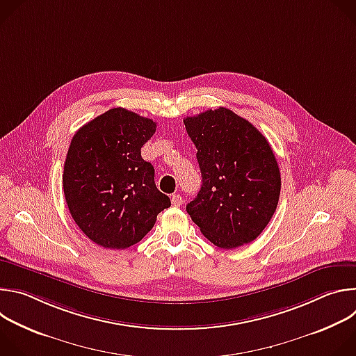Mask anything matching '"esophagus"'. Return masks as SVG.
I'll return each instance as SVG.
<instances>
[{
    "instance_id": "esophagus-1",
    "label": "esophagus",
    "mask_w": 356,
    "mask_h": 356,
    "mask_svg": "<svg viewBox=\"0 0 356 356\" xmlns=\"http://www.w3.org/2000/svg\"><path fill=\"white\" fill-rule=\"evenodd\" d=\"M181 202H183V198H181L180 194H173V195H172V204H173L175 207H180Z\"/></svg>"
}]
</instances>
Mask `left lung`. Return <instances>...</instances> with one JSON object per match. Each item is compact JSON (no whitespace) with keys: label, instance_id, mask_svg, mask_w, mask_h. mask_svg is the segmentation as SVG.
I'll return each instance as SVG.
<instances>
[{"label":"left lung","instance_id":"1","mask_svg":"<svg viewBox=\"0 0 356 356\" xmlns=\"http://www.w3.org/2000/svg\"><path fill=\"white\" fill-rule=\"evenodd\" d=\"M202 184L186 210L210 242L235 249L257 239L273 217L280 172L268 139L228 108L184 118Z\"/></svg>","mask_w":356,"mask_h":356}]
</instances>
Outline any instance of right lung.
I'll return each instance as SVG.
<instances>
[{"mask_svg": "<svg viewBox=\"0 0 356 356\" xmlns=\"http://www.w3.org/2000/svg\"><path fill=\"white\" fill-rule=\"evenodd\" d=\"M155 132L156 122L118 107L74 134L63 191L74 222L97 245H135L170 207V198L155 184L154 166L140 156V147Z\"/></svg>", "mask_w": 356, "mask_h": 356, "instance_id": "right-lung-1", "label": "right lung"}]
</instances>
